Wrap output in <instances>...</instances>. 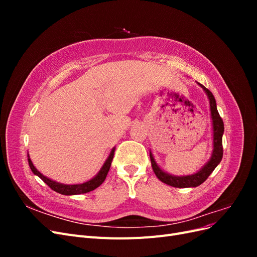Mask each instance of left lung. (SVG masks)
Segmentation results:
<instances>
[{"mask_svg": "<svg viewBox=\"0 0 257 257\" xmlns=\"http://www.w3.org/2000/svg\"><path fill=\"white\" fill-rule=\"evenodd\" d=\"M204 91L207 93L209 103H210V111H211L212 118V126H213V151L211 159L208 161L207 164L201 168L198 173L190 175V176H172L163 170L158 166L157 162L154 161L152 153L150 152V160L151 165L153 168L154 174L160 179L162 182H164L174 188H195V186L200 185L207 180V178L210 176L215 167L220 164V162L223 158V145H222V136L224 133V123L219 114V111L216 109V103L213 94L210 92L203 84L198 83Z\"/></svg>", "mask_w": 257, "mask_h": 257, "instance_id": "left-lung-1", "label": "left lung"}]
</instances>
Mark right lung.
I'll return each instance as SVG.
<instances>
[{"mask_svg":"<svg viewBox=\"0 0 257 257\" xmlns=\"http://www.w3.org/2000/svg\"><path fill=\"white\" fill-rule=\"evenodd\" d=\"M113 154H114V148L111 150L109 157H108V159L104 163V165L102 168H100L98 174L94 178H92L91 180L84 182V183H81V184H63V183H59V182L53 181V180H51V179L45 177L44 175H42L40 172H38V170L34 167L32 161H31L30 159H28V161H29L30 168L33 172V174L40 177L51 190L62 194V195H77V194H84V193H88V192L95 190L105 181L107 174H108V172H109V168H110L111 162L113 159Z\"/></svg>","mask_w":257,"mask_h":257,"instance_id":"1","label":"right lung"}]
</instances>
